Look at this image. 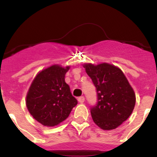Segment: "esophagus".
<instances>
[{
    "instance_id": "esophagus-1",
    "label": "esophagus",
    "mask_w": 157,
    "mask_h": 157,
    "mask_svg": "<svg viewBox=\"0 0 157 157\" xmlns=\"http://www.w3.org/2000/svg\"><path fill=\"white\" fill-rule=\"evenodd\" d=\"M84 101H85V98H84V97L83 96L79 97L78 98V101L80 102V103H83V102H84Z\"/></svg>"
}]
</instances>
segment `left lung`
I'll use <instances>...</instances> for the list:
<instances>
[{
	"mask_svg": "<svg viewBox=\"0 0 157 157\" xmlns=\"http://www.w3.org/2000/svg\"><path fill=\"white\" fill-rule=\"evenodd\" d=\"M83 67L97 90V103L90 107L93 121L104 130L115 129L134 109V90L122 71L115 66L89 63Z\"/></svg>",
	"mask_w": 157,
	"mask_h": 157,
	"instance_id": "8db88e82",
	"label": "left lung"
}]
</instances>
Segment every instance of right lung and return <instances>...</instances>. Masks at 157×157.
<instances>
[{"label":"right lung","instance_id":"obj_1","mask_svg":"<svg viewBox=\"0 0 157 157\" xmlns=\"http://www.w3.org/2000/svg\"><path fill=\"white\" fill-rule=\"evenodd\" d=\"M66 68L53 65L37 74L26 97V105L32 117L45 126H54L68 118L77 99L65 82Z\"/></svg>","mask_w":157,"mask_h":157}]
</instances>
